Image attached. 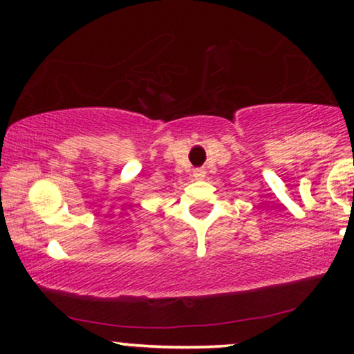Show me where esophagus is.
<instances>
[{
    "label": "esophagus",
    "mask_w": 354,
    "mask_h": 354,
    "mask_svg": "<svg viewBox=\"0 0 354 354\" xmlns=\"http://www.w3.org/2000/svg\"><path fill=\"white\" fill-rule=\"evenodd\" d=\"M205 176H206V171L203 167H196L194 171V177L198 178V180H201V178H203Z\"/></svg>",
    "instance_id": "34e87169"
}]
</instances>
